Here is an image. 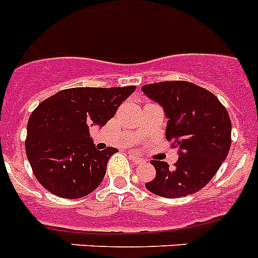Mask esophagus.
Listing matches in <instances>:
<instances>
[{
    "mask_svg": "<svg viewBox=\"0 0 258 258\" xmlns=\"http://www.w3.org/2000/svg\"><path fill=\"white\" fill-rule=\"evenodd\" d=\"M131 160H133L135 164H142V163H144V159H142L140 156H138V155L135 154H131Z\"/></svg>",
    "mask_w": 258,
    "mask_h": 258,
    "instance_id": "esophagus-1",
    "label": "esophagus"
}]
</instances>
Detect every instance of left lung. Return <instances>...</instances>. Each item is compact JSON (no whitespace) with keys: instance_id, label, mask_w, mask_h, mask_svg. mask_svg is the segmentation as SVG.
Returning a JSON list of instances; mask_svg holds the SVG:
<instances>
[{"instance_id":"1","label":"left lung","mask_w":258,"mask_h":258,"mask_svg":"<svg viewBox=\"0 0 258 258\" xmlns=\"http://www.w3.org/2000/svg\"><path fill=\"white\" fill-rule=\"evenodd\" d=\"M142 91L163 107L168 119L165 138L179 154L173 167L151 160L156 176L146 188L168 199L196 194L216 175L231 148L227 110L212 93L190 82L152 83Z\"/></svg>"}]
</instances>
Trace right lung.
I'll return each instance as SVG.
<instances>
[{
  "label": "right lung",
  "mask_w": 258,
  "mask_h": 258,
  "mask_svg": "<svg viewBox=\"0 0 258 258\" xmlns=\"http://www.w3.org/2000/svg\"><path fill=\"white\" fill-rule=\"evenodd\" d=\"M135 86L62 90L41 102L27 123V160L42 187L64 199H78L98 188L116 148L99 151L90 127H103Z\"/></svg>",
  "instance_id": "add662e5"
}]
</instances>
